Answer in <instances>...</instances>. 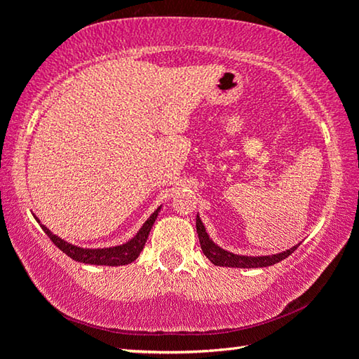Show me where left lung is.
Returning <instances> with one entry per match:
<instances>
[{"mask_svg":"<svg viewBox=\"0 0 359 359\" xmlns=\"http://www.w3.org/2000/svg\"><path fill=\"white\" fill-rule=\"evenodd\" d=\"M196 233L199 238V244H201L203 253L210 259V263L215 266H224V267H242V269H250V267H267L278 263L285 258H288L293 253L299 244L291 247L290 250H285L282 253L276 255H266V257H245V255H236L231 253L224 248L218 247L214 241L209 238L208 231L201 222L199 215H196Z\"/></svg>","mask_w":359,"mask_h":359,"instance_id":"left-lung-1","label":"left lung"}]
</instances>
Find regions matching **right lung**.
<instances>
[{"label": "right lung", "instance_id": "obj_1", "mask_svg": "<svg viewBox=\"0 0 359 359\" xmlns=\"http://www.w3.org/2000/svg\"><path fill=\"white\" fill-rule=\"evenodd\" d=\"M160 210H161V205L147 218V222L142 224V228L137 231L135 238L130 239L128 242H125V244L109 247V248H82V247L72 245L69 242H66L62 238H58V236L53 234L50 229L44 226V224H41V228L44 229V233L50 238V241L60 248V250L68 255L69 258L79 261V263L98 264V266H123V264L133 263V261L139 257V253L142 252L145 242H147L150 229L154 226V223L158 217V212Z\"/></svg>", "mask_w": 359, "mask_h": 359}]
</instances>
